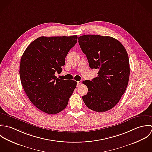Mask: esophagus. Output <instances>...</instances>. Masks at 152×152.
<instances>
[{"label":"esophagus","mask_w":152,"mask_h":152,"mask_svg":"<svg viewBox=\"0 0 152 152\" xmlns=\"http://www.w3.org/2000/svg\"><path fill=\"white\" fill-rule=\"evenodd\" d=\"M81 85V82H77V87H79Z\"/></svg>","instance_id":"obj_1"}]
</instances>
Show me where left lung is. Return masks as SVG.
<instances>
[{"label": "left lung", "instance_id": "8db88e82", "mask_svg": "<svg viewBox=\"0 0 152 152\" xmlns=\"http://www.w3.org/2000/svg\"><path fill=\"white\" fill-rule=\"evenodd\" d=\"M82 52L91 69H98L97 76L84 80L88 93L82 96L86 106L97 112L114 107L128 85L130 65L127 53L121 43L110 36L86 34L78 37Z\"/></svg>", "mask_w": 152, "mask_h": 152}]
</instances>
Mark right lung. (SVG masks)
<instances>
[{"instance_id":"obj_1","label":"right lung","mask_w":152,"mask_h":152,"mask_svg":"<svg viewBox=\"0 0 152 152\" xmlns=\"http://www.w3.org/2000/svg\"><path fill=\"white\" fill-rule=\"evenodd\" d=\"M77 36H41L33 41L20 60L19 74L31 102L45 113L55 115L66 108L76 87L75 80L59 79L69 51Z\"/></svg>"}]
</instances>
